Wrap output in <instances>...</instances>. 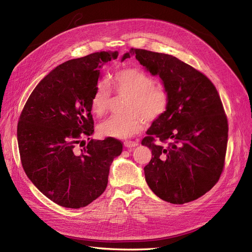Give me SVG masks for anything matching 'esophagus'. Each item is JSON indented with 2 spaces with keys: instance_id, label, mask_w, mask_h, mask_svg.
Instances as JSON below:
<instances>
[{
  "instance_id": "34e87169",
  "label": "esophagus",
  "mask_w": 252,
  "mask_h": 252,
  "mask_svg": "<svg viewBox=\"0 0 252 252\" xmlns=\"http://www.w3.org/2000/svg\"><path fill=\"white\" fill-rule=\"evenodd\" d=\"M139 145V143L138 142H135V141H130V140H126L125 142H124V146L125 147H127V148H131V147H135V146H138Z\"/></svg>"
}]
</instances>
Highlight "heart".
I'll return each instance as SVG.
<instances>
[{
  "instance_id": "1",
  "label": "heart",
  "mask_w": 252,
  "mask_h": 252,
  "mask_svg": "<svg viewBox=\"0 0 252 252\" xmlns=\"http://www.w3.org/2000/svg\"><path fill=\"white\" fill-rule=\"evenodd\" d=\"M111 86L118 94L128 95L125 114L113 116L98 126L103 135L125 139L140 132L146 120L154 122L164 116L169 107V91L163 83L136 67L124 68L113 75ZM111 91L105 82H98L90 101L95 117H102L108 109Z\"/></svg>"
}]
</instances>
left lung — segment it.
Wrapping results in <instances>:
<instances>
[{
    "mask_svg": "<svg viewBox=\"0 0 252 252\" xmlns=\"http://www.w3.org/2000/svg\"><path fill=\"white\" fill-rule=\"evenodd\" d=\"M169 91V107L152 123L142 145L152 158L144 167L150 189L162 200L185 204L215 186L225 166L228 121L213 83L192 66L165 53L130 48Z\"/></svg>",
    "mask_w": 252,
    "mask_h": 252,
    "instance_id": "8db88e82",
    "label": "left lung"
}]
</instances>
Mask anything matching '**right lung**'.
<instances>
[{
  "label": "right lung",
  "mask_w": 252,
  "mask_h": 252,
  "mask_svg": "<svg viewBox=\"0 0 252 252\" xmlns=\"http://www.w3.org/2000/svg\"><path fill=\"white\" fill-rule=\"evenodd\" d=\"M117 58V51H100L59 65L37 84L21 112L17 133L23 169L62 207L82 208L97 199L107 187L113 158L123 150L117 139L89 138L94 131L90 101L100 69ZM84 137L90 140L86 147Z\"/></svg>",
  "instance_id": "1"
}]
</instances>
